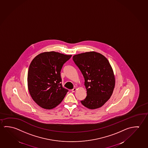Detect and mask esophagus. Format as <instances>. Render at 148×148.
<instances>
[{"mask_svg": "<svg viewBox=\"0 0 148 148\" xmlns=\"http://www.w3.org/2000/svg\"><path fill=\"white\" fill-rule=\"evenodd\" d=\"M76 90L77 89L76 88H73V89L72 90V92H74L76 91Z\"/></svg>", "mask_w": 148, "mask_h": 148, "instance_id": "esophagus-1", "label": "esophagus"}]
</instances>
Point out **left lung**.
<instances>
[{"label": "left lung", "mask_w": 148, "mask_h": 148, "mask_svg": "<svg viewBox=\"0 0 148 148\" xmlns=\"http://www.w3.org/2000/svg\"><path fill=\"white\" fill-rule=\"evenodd\" d=\"M73 60L85 78L87 95L81 101L90 109L99 108L110 99L115 86V77L107 59L95 51L79 53Z\"/></svg>", "instance_id": "obj_1"}]
</instances>
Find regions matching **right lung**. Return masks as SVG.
Listing matches in <instances>:
<instances>
[{
  "mask_svg": "<svg viewBox=\"0 0 148 148\" xmlns=\"http://www.w3.org/2000/svg\"><path fill=\"white\" fill-rule=\"evenodd\" d=\"M71 57L53 51L40 53L32 60L28 72V88L32 99L44 109L56 107L68 92L61 83L60 72Z\"/></svg>",
  "mask_w": 148,
  "mask_h": 148,
  "instance_id": "add662e5",
  "label": "right lung"
}]
</instances>
